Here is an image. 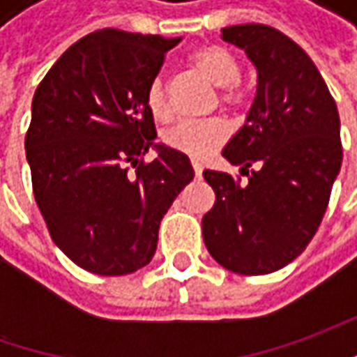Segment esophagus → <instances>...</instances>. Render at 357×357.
<instances>
[{
    "instance_id": "1",
    "label": "esophagus",
    "mask_w": 357,
    "mask_h": 357,
    "mask_svg": "<svg viewBox=\"0 0 357 357\" xmlns=\"http://www.w3.org/2000/svg\"><path fill=\"white\" fill-rule=\"evenodd\" d=\"M192 171L197 174V178H200V174H202V162L200 160H192Z\"/></svg>"
}]
</instances>
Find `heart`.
Segmentation results:
<instances>
[{"instance_id":"1","label":"heart","mask_w":357,"mask_h":357,"mask_svg":"<svg viewBox=\"0 0 357 357\" xmlns=\"http://www.w3.org/2000/svg\"><path fill=\"white\" fill-rule=\"evenodd\" d=\"M190 65L204 77L211 85L220 87L218 101L228 109H240L246 103V93L240 89V63L232 53L218 45L200 47L190 55ZM144 105L153 119L167 123L171 109L167 101V91L160 77H155L144 91ZM228 125L222 119H206L197 123H181L165 135V144L188 157L204 158L227 141Z\"/></svg>"}]
</instances>
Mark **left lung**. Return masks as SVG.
Instances as JSON below:
<instances>
[{"instance_id":"1","label":"left lung","mask_w":357,"mask_h":357,"mask_svg":"<svg viewBox=\"0 0 357 357\" xmlns=\"http://www.w3.org/2000/svg\"><path fill=\"white\" fill-rule=\"evenodd\" d=\"M222 39L258 71L248 119L222 151L248 183L202 172L216 195L202 236L220 266L260 276L298 258L322 222L342 165L340 115L314 61L288 35L244 23L225 27Z\"/></svg>"}]
</instances>
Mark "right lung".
Listing matches in <instances>:
<instances>
[{
  "mask_svg": "<svg viewBox=\"0 0 357 357\" xmlns=\"http://www.w3.org/2000/svg\"><path fill=\"white\" fill-rule=\"evenodd\" d=\"M181 41L99 29L63 53L31 103L25 155L53 242L77 266L123 276L146 266L158 227L195 172L155 144L144 91ZM155 146L159 157L144 161Z\"/></svg>",
  "mask_w": 357,
  "mask_h": 357,
  "instance_id": "right-lung-1",
  "label": "right lung"
}]
</instances>
